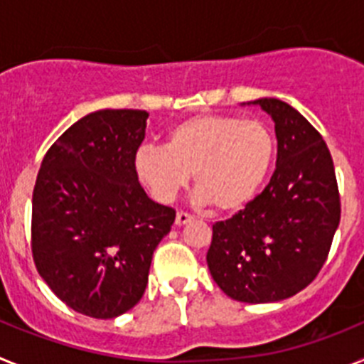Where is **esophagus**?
<instances>
[{
  "instance_id": "1",
  "label": "esophagus",
  "mask_w": 364,
  "mask_h": 364,
  "mask_svg": "<svg viewBox=\"0 0 364 364\" xmlns=\"http://www.w3.org/2000/svg\"><path fill=\"white\" fill-rule=\"evenodd\" d=\"M191 215L186 213V211H178L176 213V218H175V224L176 226H184V224H188V222H191Z\"/></svg>"
}]
</instances>
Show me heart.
Instances as JSON below:
<instances>
[{
	"mask_svg": "<svg viewBox=\"0 0 364 364\" xmlns=\"http://www.w3.org/2000/svg\"><path fill=\"white\" fill-rule=\"evenodd\" d=\"M275 154L272 131L259 120L231 114H197L176 124L166 146H142L134 173L156 202L169 204L193 184L202 204L235 211L255 197Z\"/></svg>",
	"mask_w": 364,
	"mask_h": 364,
	"instance_id": "heart-1",
	"label": "heart"
}]
</instances>
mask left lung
I'll return each mask as SVG.
<instances>
[{
    "label": "left lung",
    "instance_id": "obj_1",
    "mask_svg": "<svg viewBox=\"0 0 364 364\" xmlns=\"http://www.w3.org/2000/svg\"><path fill=\"white\" fill-rule=\"evenodd\" d=\"M275 122L277 166L264 191L215 222L211 277L240 302H275L304 290L321 272L341 220L336 169L326 142L291 105L252 102Z\"/></svg>",
    "mask_w": 364,
    "mask_h": 364
}]
</instances>
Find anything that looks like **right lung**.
I'll list each match as a JSON object with an SVG mask.
<instances>
[{"mask_svg":"<svg viewBox=\"0 0 364 364\" xmlns=\"http://www.w3.org/2000/svg\"><path fill=\"white\" fill-rule=\"evenodd\" d=\"M149 112L104 109L73 124L43 156L32 193L34 264L69 308L114 319L142 299L175 210L146 195L134 154Z\"/></svg>","mask_w":364,"mask_h":364,"instance_id":"obj_1","label":"right lung"}]
</instances>
